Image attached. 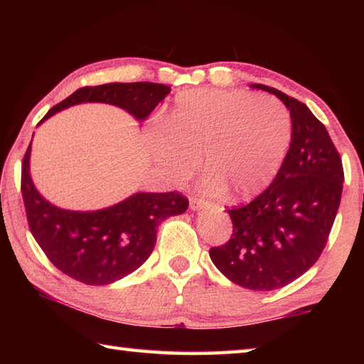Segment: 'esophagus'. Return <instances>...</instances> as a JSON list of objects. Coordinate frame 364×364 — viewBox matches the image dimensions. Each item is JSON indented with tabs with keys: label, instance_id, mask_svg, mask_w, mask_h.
Instances as JSON below:
<instances>
[{
	"label": "esophagus",
	"instance_id": "1",
	"mask_svg": "<svg viewBox=\"0 0 364 364\" xmlns=\"http://www.w3.org/2000/svg\"><path fill=\"white\" fill-rule=\"evenodd\" d=\"M189 206H191V210L198 211V210H202V208H205V206H208V208H214L215 205H214V203H211V202H206V200H203V198L191 197V200H189Z\"/></svg>",
	"mask_w": 364,
	"mask_h": 364
}]
</instances>
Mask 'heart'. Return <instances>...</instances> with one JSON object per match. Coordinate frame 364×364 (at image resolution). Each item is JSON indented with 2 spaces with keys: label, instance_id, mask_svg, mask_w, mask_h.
Listing matches in <instances>:
<instances>
[{
  "label": "heart",
  "instance_id": "1",
  "mask_svg": "<svg viewBox=\"0 0 364 364\" xmlns=\"http://www.w3.org/2000/svg\"><path fill=\"white\" fill-rule=\"evenodd\" d=\"M167 134H146L151 159L170 181L189 178L203 153L206 188L228 186L236 197L266 189L288 153L292 122L277 98L244 90L197 89L178 95L166 117Z\"/></svg>",
  "mask_w": 364,
  "mask_h": 364
}]
</instances>
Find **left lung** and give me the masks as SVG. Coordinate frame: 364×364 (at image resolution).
Here are the masks:
<instances>
[{
    "instance_id": "obj_1",
    "label": "left lung",
    "mask_w": 364,
    "mask_h": 364,
    "mask_svg": "<svg viewBox=\"0 0 364 364\" xmlns=\"http://www.w3.org/2000/svg\"><path fill=\"white\" fill-rule=\"evenodd\" d=\"M289 109V150L269 188L250 203L231 208L230 241L210 250L230 282L272 291L297 280L319 259L343 194L341 156L328 131L305 103L264 84Z\"/></svg>"
}]
</instances>
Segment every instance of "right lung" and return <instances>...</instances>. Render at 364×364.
<instances>
[{
    "instance_id": "add662e5",
    "label": "right lung",
    "mask_w": 364,
    "mask_h": 364,
    "mask_svg": "<svg viewBox=\"0 0 364 364\" xmlns=\"http://www.w3.org/2000/svg\"><path fill=\"white\" fill-rule=\"evenodd\" d=\"M170 87L156 82H109L81 87L53 106L45 117L80 103H109L145 120ZM31 144L21 162V194L29 230L60 272L84 284L103 286L134 272L149 259L159 223L188 210L180 192H137L98 211H70L54 206L36 189L29 173Z\"/></svg>"
}]
</instances>
